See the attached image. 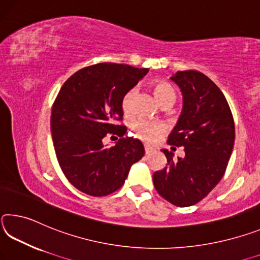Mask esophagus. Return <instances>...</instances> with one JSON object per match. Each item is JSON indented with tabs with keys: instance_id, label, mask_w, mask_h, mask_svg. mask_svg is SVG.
Masks as SVG:
<instances>
[{
	"instance_id": "esophagus-1",
	"label": "esophagus",
	"mask_w": 260,
	"mask_h": 260,
	"mask_svg": "<svg viewBox=\"0 0 260 260\" xmlns=\"http://www.w3.org/2000/svg\"><path fill=\"white\" fill-rule=\"evenodd\" d=\"M144 147H145V153H146V154H150V153H152L153 151H154V148L151 147V146H148V145H145Z\"/></svg>"
}]
</instances>
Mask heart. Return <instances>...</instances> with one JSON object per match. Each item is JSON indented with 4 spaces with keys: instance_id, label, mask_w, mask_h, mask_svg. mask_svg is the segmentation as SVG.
<instances>
[{
    "instance_id": "heart-1",
    "label": "heart",
    "mask_w": 260,
    "mask_h": 260,
    "mask_svg": "<svg viewBox=\"0 0 260 260\" xmlns=\"http://www.w3.org/2000/svg\"><path fill=\"white\" fill-rule=\"evenodd\" d=\"M135 94V90L127 91L122 98L121 106L124 114H129L131 112V99ZM153 94L158 100L161 106H173L177 99V92L173 85L167 82L160 80L153 85ZM131 130L134 131L136 137L144 140L147 143H153L161 134L166 131V124L160 121H150L145 118H139L131 124Z\"/></svg>"
}]
</instances>
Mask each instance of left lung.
Instances as JSON below:
<instances>
[{
  "label": "left lung",
  "mask_w": 260,
  "mask_h": 260,
  "mask_svg": "<svg viewBox=\"0 0 260 260\" xmlns=\"http://www.w3.org/2000/svg\"><path fill=\"white\" fill-rule=\"evenodd\" d=\"M170 79L181 88L183 109L168 137L169 145L184 147V156L161 150L167 166L153 175L156 191L178 207L201 202L218 184L231 159L235 125L220 88L202 72L177 71Z\"/></svg>",
  "instance_id": "left-lung-1"
}]
</instances>
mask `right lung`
I'll use <instances>...</instances> for the list:
<instances>
[{"mask_svg": "<svg viewBox=\"0 0 260 260\" xmlns=\"http://www.w3.org/2000/svg\"><path fill=\"white\" fill-rule=\"evenodd\" d=\"M148 72L127 64L99 63L80 69L63 84L52 109L50 130L56 158L75 188L102 197L124 184L130 167L143 158L140 140L123 137L121 101ZM117 134L119 142L106 148L102 139Z\"/></svg>", "mask_w": 260, "mask_h": 260, "instance_id": "right-lung-1", "label": "right lung"}]
</instances>
